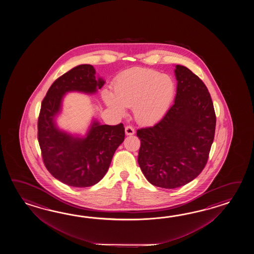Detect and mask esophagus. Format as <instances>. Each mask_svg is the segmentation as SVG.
I'll return each mask as SVG.
<instances>
[{
	"label": "esophagus",
	"mask_w": 254,
	"mask_h": 254,
	"mask_svg": "<svg viewBox=\"0 0 254 254\" xmlns=\"http://www.w3.org/2000/svg\"><path fill=\"white\" fill-rule=\"evenodd\" d=\"M135 130L134 128L130 125H128L125 127V133L126 135H133L134 134Z\"/></svg>",
	"instance_id": "34e87169"
}]
</instances>
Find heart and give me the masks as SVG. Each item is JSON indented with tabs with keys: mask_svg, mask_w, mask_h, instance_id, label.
I'll use <instances>...</instances> for the list:
<instances>
[{
	"mask_svg": "<svg viewBox=\"0 0 254 254\" xmlns=\"http://www.w3.org/2000/svg\"><path fill=\"white\" fill-rule=\"evenodd\" d=\"M172 79L156 70L135 68L126 70L117 78L114 93L103 92V100L117 114H125V108H133L135 118L142 125H152L166 113L173 99Z\"/></svg>",
	"mask_w": 254,
	"mask_h": 254,
	"instance_id": "obj_1",
	"label": "heart"
}]
</instances>
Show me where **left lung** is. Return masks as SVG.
<instances>
[{
    "label": "left lung",
    "mask_w": 254,
    "mask_h": 254,
    "mask_svg": "<svg viewBox=\"0 0 254 254\" xmlns=\"http://www.w3.org/2000/svg\"><path fill=\"white\" fill-rule=\"evenodd\" d=\"M175 76L173 106L156 125L137 130L140 170L163 189L184 186L202 172L215 134V111L203 81L182 65H176Z\"/></svg>",
    "instance_id": "obj_1"
}]
</instances>
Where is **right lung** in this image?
I'll list each match as a JSON object with an SVG mask.
<instances>
[{"label":"right lung","mask_w":254,"mask_h":254,"mask_svg":"<svg viewBox=\"0 0 254 254\" xmlns=\"http://www.w3.org/2000/svg\"><path fill=\"white\" fill-rule=\"evenodd\" d=\"M103 84L101 78L96 80L93 66L79 65L56 79L42 102L38 141L43 163L54 178L69 186L89 187L99 183L125 140L123 124L101 125L93 122L85 138H74L60 130L54 123L65 92L94 93Z\"/></svg>","instance_id":"add662e5"}]
</instances>
